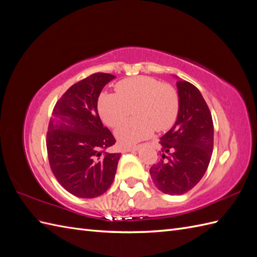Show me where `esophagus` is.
<instances>
[{"mask_svg":"<svg viewBox=\"0 0 257 257\" xmlns=\"http://www.w3.org/2000/svg\"><path fill=\"white\" fill-rule=\"evenodd\" d=\"M138 150V147H123L122 148V151L123 152H130V151H137Z\"/></svg>","mask_w":257,"mask_h":257,"instance_id":"obj_1","label":"esophagus"}]
</instances>
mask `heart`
Here are the masks:
<instances>
[{
    "instance_id": "obj_1",
    "label": "heart",
    "mask_w": 257,
    "mask_h": 257,
    "mask_svg": "<svg viewBox=\"0 0 257 257\" xmlns=\"http://www.w3.org/2000/svg\"><path fill=\"white\" fill-rule=\"evenodd\" d=\"M117 94L103 92L98 99V112L109 127H116L135 109L136 118L116 129V138L122 146H133L157 132H166L179 114V96L170 85L155 78L139 77L120 80Z\"/></svg>"
}]
</instances>
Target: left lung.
Masks as SVG:
<instances>
[{
	"label": "left lung",
	"instance_id": "8db88e82",
	"mask_svg": "<svg viewBox=\"0 0 257 257\" xmlns=\"http://www.w3.org/2000/svg\"><path fill=\"white\" fill-rule=\"evenodd\" d=\"M176 77L179 114L173 127L160 138L162 159L150 168L156 187L170 195L188 192L204 176L212 157L214 135L210 109L200 90Z\"/></svg>",
	"mask_w": 257,
	"mask_h": 257
}]
</instances>
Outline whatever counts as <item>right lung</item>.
I'll return each mask as SVG.
<instances>
[{"mask_svg": "<svg viewBox=\"0 0 257 257\" xmlns=\"http://www.w3.org/2000/svg\"><path fill=\"white\" fill-rule=\"evenodd\" d=\"M114 78L96 73L73 85L56 102L48 124L52 171L62 187L78 198L103 194L116 174L120 154L105 151L116 140L97 110L102 88Z\"/></svg>", "mask_w": 257, "mask_h": 257, "instance_id": "obj_1", "label": "right lung"}]
</instances>
